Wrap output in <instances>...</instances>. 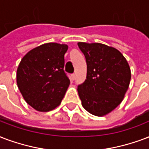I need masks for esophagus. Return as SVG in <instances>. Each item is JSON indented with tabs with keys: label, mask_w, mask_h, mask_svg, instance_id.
<instances>
[{
	"label": "esophagus",
	"mask_w": 149,
	"mask_h": 149,
	"mask_svg": "<svg viewBox=\"0 0 149 149\" xmlns=\"http://www.w3.org/2000/svg\"><path fill=\"white\" fill-rule=\"evenodd\" d=\"M75 77H76V75H75L74 73H72V74H71V79H72V80H74Z\"/></svg>",
	"instance_id": "34e87169"
}]
</instances>
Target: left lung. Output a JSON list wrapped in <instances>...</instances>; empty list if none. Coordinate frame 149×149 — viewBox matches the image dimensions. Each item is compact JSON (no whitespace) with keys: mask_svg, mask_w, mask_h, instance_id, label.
<instances>
[{"mask_svg":"<svg viewBox=\"0 0 149 149\" xmlns=\"http://www.w3.org/2000/svg\"><path fill=\"white\" fill-rule=\"evenodd\" d=\"M87 62V77L77 91L83 107L97 116L117 107L130 84V69L117 49L105 44L78 43Z\"/></svg>","mask_w":149,"mask_h":149,"instance_id":"left-lung-1","label":"left lung"}]
</instances>
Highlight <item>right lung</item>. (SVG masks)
I'll list each match as a JSON object with an SVG mask.
<instances>
[{"mask_svg":"<svg viewBox=\"0 0 149 149\" xmlns=\"http://www.w3.org/2000/svg\"><path fill=\"white\" fill-rule=\"evenodd\" d=\"M66 44L47 43L29 52L17 70V85L25 101L40 112L54 109L70 84L64 71Z\"/></svg>","mask_w":149,"mask_h":149,"instance_id":"1","label":"right lung"}]
</instances>
